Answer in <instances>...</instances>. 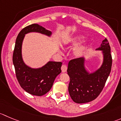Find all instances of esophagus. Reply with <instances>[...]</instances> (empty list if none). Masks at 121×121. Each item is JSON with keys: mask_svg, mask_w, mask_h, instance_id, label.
Listing matches in <instances>:
<instances>
[{"mask_svg": "<svg viewBox=\"0 0 121 121\" xmlns=\"http://www.w3.org/2000/svg\"><path fill=\"white\" fill-rule=\"evenodd\" d=\"M67 68H68L66 65H63L61 67V69H62V72H66V71H67Z\"/></svg>", "mask_w": 121, "mask_h": 121, "instance_id": "34e87169", "label": "esophagus"}]
</instances>
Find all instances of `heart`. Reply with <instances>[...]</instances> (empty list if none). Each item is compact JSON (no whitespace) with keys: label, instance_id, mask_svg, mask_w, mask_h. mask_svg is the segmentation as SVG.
I'll list each match as a JSON object with an SVG mask.
<instances>
[{"label":"heart","instance_id":"b5f03b06","mask_svg":"<svg viewBox=\"0 0 121 121\" xmlns=\"http://www.w3.org/2000/svg\"><path fill=\"white\" fill-rule=\"evenodd\" d=\"M84 38L83 35H76L72 38H70L69 39L66 41V46L69 48H72V47L75 46L81 42L82 39ZM88 49V44L87 42H85L80 44V45L76 46L72 50V55L74 57L77 59L81 58L83 57L85 55L86 52Z\"/></svg>","mask_w":121,"mask_h":121}]
</instances>
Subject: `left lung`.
Wrapping results in <instances>:
<instances>
[{
	"instance_id": "left-lung-1",
	"label": "left lung",
	"mask_w": 121,
	"mask_h": 121,
	"mask_svg": "<svg viewBox=\"0 0 121 121\" xmlns=\"http://www.w3.org/2000/svg\"><path fill=\"white\" fill-rule=\"evenodd\" d=\"M96 50L101 51L103 56V62L96 71L90 72L86 68L84 57L71 60L68 63L69 93L72 100L77 103H88L97 98L110 73L112 59L108 40H103Z\"/></svg>"
}]
</instances>
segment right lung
Wrapping results in <instances>:
<instances>
[{
  "label": "right lung",
  "instance_id": "right-lung-1",
  "mask_svg": "<svg viewBox=\"0 0 121 121\" xmlns=\"http://www.w3.org/2000/svg\"><path fill=\"white\" fill-rule=\"evenodd\" d=\"M30 33H40L49 37L52 33L37 24L28 25L18 34L13 53V64L21 87L29 94L41 96L51 89L56 77L61 72L62 63L49 61L38 68H33L26 65L22 55V46L25 34Z\"/></svg>",
  "mask_w": 121,
  "mask_h": 121
}]
</instances>
